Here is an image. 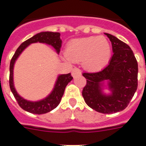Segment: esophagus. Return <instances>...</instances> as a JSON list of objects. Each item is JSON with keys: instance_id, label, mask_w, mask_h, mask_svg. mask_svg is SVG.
<instances>
[{"instance_id": "1", "label": "esophagus", "mask_w": 146, "mask_h": 146, "mask_svg": "<svg viewBox=\"0 0 146 146\" xmlns=\"http://www.w3.org/2000/svg\"><path fill=\"white\" fill-rule=\"evenodd\" d=\"M81 74V71L79 70V69H77V68H74V69H73V70H72V76H73V77H75L76 76H77V75H80Z\"/></svg>"}]
</instances>
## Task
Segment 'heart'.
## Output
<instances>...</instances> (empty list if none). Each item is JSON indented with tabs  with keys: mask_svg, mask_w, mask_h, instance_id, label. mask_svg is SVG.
Here are the masks:
<instances>
[{
	"mask_svg": "<svg viewBox=\"0 0 146 146\" xmlns=\"http://www.w3.org/2000/svg\"><path fill=\"white\" fill-rule=\"evenodd\" d=\"M112 48L105 36H93L75 39L66 49V58L72 62H82L84 69L98 71L104 68L110 60Z\"/></svg>",
	"mask_w": 146,
	"mask_h": 146,
	"instance_id": "b5f03b06",
	"label": "heart"
}]
</instances>
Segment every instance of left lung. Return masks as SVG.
Listing matches in <instances>:
<instances>
[{
	"instance_id": "obj_1",
	"label": "left lung",
	"mask_w": 146,
	"mask_h": 146,
	"mask_svg": "<svg viewBox=\"0 0 146 146\" xmlns=\"http://www.w3.org/2000/svg\"><path fill=\"white\" fill-rule=\"evenodd\" d=\"M105 34L112 44L113 56L101 71L83 73L87 84L82 95L89 107L98 113L110 114L120 112L128 106L138 88V68L128 45L110 33ZM106 86L109 94L104 92Z\"/></svg>"
}]
</instances>
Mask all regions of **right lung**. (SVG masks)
Returning <instances> with one entry per match:
<instances>
[{"instance_id":"obj_1","label":"right lung","mask_w":146,"mask_h":146,"mask_svg":"<svg viewBox=\"0 0 146 146\" xmlns=\"http://www.w3.org/2000/svg\"><path fill=\"white\" fill-rule=\"evenodd\" d=\"M43 43L46 44L51 45L54 48L57 54L60 51L61 46H62V40L60 38V33H54V32H41L36 35L32 36L31 38L28 39L26 41H24L23 44L17 48L16 51L15 52L13 57L11 58L10 62V76H9V85L10 88L14 95L15 98L16 99L18 104L19 105L23 110H26L29 113H33V114H44L50 112L51 110L57 107L58 104L60 103L62 97L65 92V88L69 83L73 80V77L70 73L68 74H60L58 75L56 80V82L54 84V88L51 92L46 98H43L39 101H29L27 100L22 96L18 94V92L15 90L14 86V81H13V70H14V66L15 61L17 60L19 56L21 53L26 49V48L33 43Z\"/></svg>"}]
</instances>
